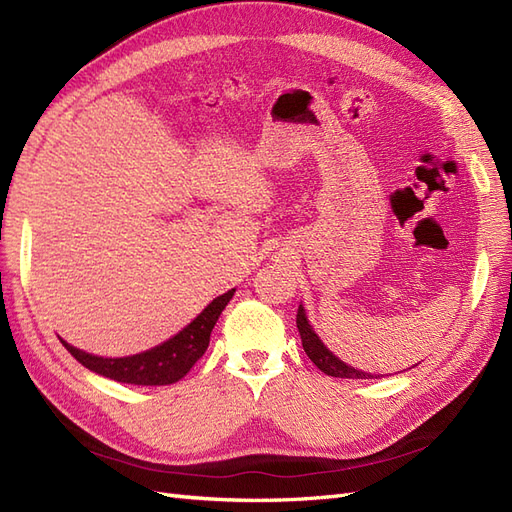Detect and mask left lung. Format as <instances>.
<instances>
[{
	"label": "left lung",
	"instance_id": "1",
	"mask_svg": "<svg viewBox=\"0 0 512 512\" xmlns=\"http://www.w3.org/2000/svg\"><path fill=\"white\" fill-rule=\"evenodd\" d=\"M297 329H299L303 350L309 356V361H312L327 376H333V378H352V380L380 378L378 374H367V371H363V369H354L352 365L344 363L337 354H333L327 346H324V342L318 337V333L314 331L312 322H309V318H307V312H305L303 303L299 305V312H297Z\"/></svg>",
	"mask_w": 512,
	"mask_h": 512
}]
</instances>
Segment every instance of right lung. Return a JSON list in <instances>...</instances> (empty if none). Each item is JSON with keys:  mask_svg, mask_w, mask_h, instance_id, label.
<instances>
[{"mask_svg": "<svg viewBox=\"0 0 512 512\" xmlns=\"http://www.w3.org/2000/svg\"><path fill=\"white\" fill-rule=\"evenodd\" d=\"M232 294H235V288L220 294V297H215L203 312H200L190 324H185L177 335L138 354L98 356L81 348H74L66 339H59L76 361L85 365L87 369L96 371L98 376L138 386L173 384L188 374L200 356L205 354L215 322H218L224 307L232 299Z\"/></svg>", "mask_w": 512, "mask_h": 512, "instance_id": "add662e5", "label": "right lung"}]
</instances>
